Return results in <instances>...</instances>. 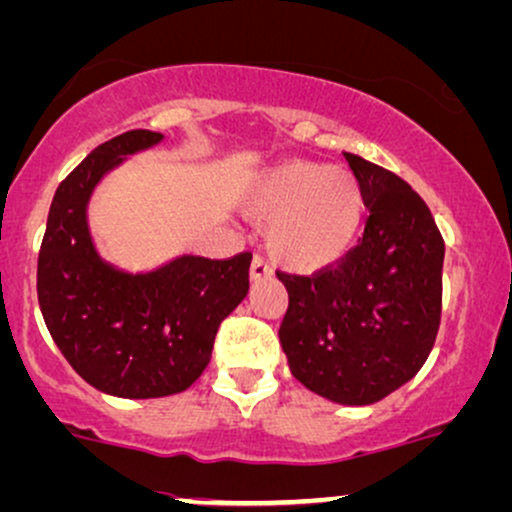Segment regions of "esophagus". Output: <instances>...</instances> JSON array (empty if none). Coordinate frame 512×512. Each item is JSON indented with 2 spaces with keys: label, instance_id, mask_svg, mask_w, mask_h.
I'll use <instances>...</instances> for the list:
<instances>
[{
  "label": "esophagus",
  "instance_id": "obj_1",
  "mask_svg": "<svg viewBox=\"0 0 512 512\" xmlns=\"http://www.w3.org/2000/svg\"><path fill=\"white\" fill-rule=\"evenodd\" d=\"M249 277H251V282H261V280H268V277H273V268H270L268 263L263 261L261 256H256L254 261H251Z\"/></svg>",
  "mask_w": 512,
  "mask_h": 512
}]
</instances>
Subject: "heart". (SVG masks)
Returning <instances> with one entry per match:
<instances>
[{
  "mask_svg": "<svg viewBox=\"0 0 512 512\" xmlns=\"http://www.w3.org/2000/svg\"><path fill=\"white\" fill-rule=\"evenodd\" d=\"M244 211L256 225L268 227L266 246L282 268L315 273L337 263L356 242L365 192L351 170L285 161L251 182Z\"/></svg>",
  "mask_w": 512,
  "mask_h": 512,
  "instance_id": "heart-1",
  "label": "heart"
}]
</instances>
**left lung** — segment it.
<instances>
[{
  "instance_id": "8db88e82",
  "label": "left lung",
  "mask_w": 512,
  "mask_h": 512,
  "mask_svg": "<svg viewBox=\"0 0 512 512\" xmlns=\"http://www.w3.org/2000/svg\"><path fill=\"white\" fill-rule=\"evenodd\" d=\"M365 192L358 246L315 275L277 273L289 308L280 344L306 389L344 406L382 401L418 375L441 320L444 239L420 194L344 154Z\"/></svg>"
}]
</instances>
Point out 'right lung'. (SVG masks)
<instances>
[{"label":"right lung","mask_w":512,"mask_h":512,"mask_svg":"<svg viewBox=\"0 0 512 512\" xmlns=\"http://www.w3.org/2000/svg\"><path fill=\"white\" fill-rule=\"evenodd\" d=\"M161 140V132L130 130L99 144L56 189L37 258V299L56 346L82 380L121 399L192 387L220 323L249 292L246 251L227 261L178 256L135 275L99 256L87 225L94 187L125 156Z\"/></svg>","instance_id":"right-lung-1"}]
</instances>
